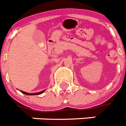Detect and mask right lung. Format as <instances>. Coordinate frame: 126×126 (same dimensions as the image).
I'll use <instances>...</instances> for the list:
<instances>
[{
    "label": "right lung",
    "instance_id": "right-lung-1",
    "mask_svg": "<svg viewBox=\"0 0 126 126\" xmlns=\"http://www.w3.org/2000/svg\"><path fill=\"white\" fill-rule=\"evenodd\" d=\"M45 91V90H43V91L42 92H38V93H34V94H29V93H27V92H23V91H21V92L22 93L24 94H26V95H39V94H42Z\"/></svg>",
    "mask_w": 126,
    "mask_h": 126
}]
</instances>
